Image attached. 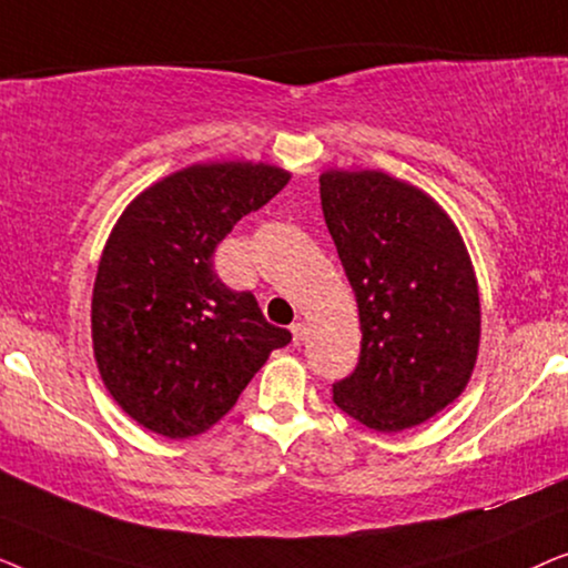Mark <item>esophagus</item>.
Returning <instances> with one entry per match:
<instances>
[{
	"mask_svg": "<svg viewBox=\"0 0 568 568\" xmlns=\"http://www.w3.org/2000/svg\"><path fill=\"white\" fill-rule=\"evenodd\" d=\"M305 336H307V325L305 323H292V344L294 346H302L305 344Z\"/></svg>",
	"mask_w": 568,
	"mask_h": 568,
	"instance_id": "34e87169",
	"label": "esophagus"
}]
</instances>
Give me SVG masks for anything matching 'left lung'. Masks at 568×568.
<instances>
[{
    "instance_id": "left-lung-1",
    "label": "left lung",
    "mask_w": 568,
    "mask_h": 568,
    "mask_svg": "<svg viewBox=\"0 0 568 568\" xmlns=\"http://www.w3.org/2000/svg\"><path fill=\"white\" fill-rule=\"evenodd\" d=\"M321 204L362 325L359 364L333 403L375 432H403L468 385L480 302L460 232L437 201L379 170H328Z\"/></svg>"
}]
</instances>
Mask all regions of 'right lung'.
<instances>
[{"instance_id":"obj_1","label":"right lung","mask_w":568,"mask_h":568,"mask_svg":"<svg viewBox=\"0 0 568 568\" xmlns=\"http://www.w3.org/2000/svg\"><path fill=\"white\" fill-rule=\"evenodd\" d=\"M286 183V170L263 162L191 165L115 222L92 290V348L108 393L144 429L206 432L292 341L214 271V247Z\"/></svg>"}]
</instances>
